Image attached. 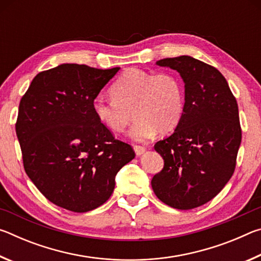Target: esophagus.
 <instances>
[{
  "label": "esophagus",
  "mask_w": 261,
  "mask_h": 261,
  "mask_svg": "<svg viewBox=\"0 0 261 261\" xmlns=\"http://www.w3.org/2000/svg\"><path fill=\"white\" fill-rule=\"evenodd\" d=\"M134 149H135V152H136V155H138V156L143 155V154L145 153V151H146V148H145L144 146H137V145L134 147Z\"/></svg>",
  "instance_id": "esophagus-1"
}]
</instances>
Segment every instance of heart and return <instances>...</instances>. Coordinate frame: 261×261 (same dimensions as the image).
<instances>
[{"label":"heart","instance_id":"b5f03b06","mask_svg":"<svg viewBox=\"0 0 261 261\" xmlns=\"http://www.w3.org/2000/svg\"><path fill=\"white\" fill-rule=\"evenodd\" d=\"M110 100L96 96L92 102L100 124L112 132H122L137 118L129 138L145 143L160 131L168 134L179 124L184 113V87L171 72H148L126 69L110 87Z\"/></svg>","mask_w":261,"mask_h":261}]
</instances>
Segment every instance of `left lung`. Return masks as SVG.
Masks as SVG:
<instances>
[{"instance_id":"8db88e82","label":"left lung","mask_w":261,"mask_h":261,"mask_svg":"<svg viewBox=\"0 0 261 261\" xmlns=\"http://www.w3.org/2000/svg\"><path fill=\"white\" fill-rule=\"evenodd\" d=\"M184 82V113L174 134L154 145L165 166L152 178L155 196L176 210L213 199L231 178L242 140L238 106L218 69L191 56L156 62Z\"/></svg>"}]
</instances>
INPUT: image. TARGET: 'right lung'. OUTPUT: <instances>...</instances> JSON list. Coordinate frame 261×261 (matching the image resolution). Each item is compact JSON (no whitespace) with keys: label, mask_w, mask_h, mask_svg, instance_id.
I'll return each instance as SVG.
<instances>
[{"label":"right lung","mask_w":261,"mask_h":261,"mask_svg":"<svg viewBox=\"0 0 261 261\" xmlns=\"http://www.w3.org/2000/svg\"><path fill=\"white\" fill-rule=\"evenodd\" d=\"M118 70L60 64L38 73L20 100L16 134L25 171L62 208L84 213L105 204L117 173L135 158L92 109Z\"/></svg>","instance_id":"1"}]
</instances>
